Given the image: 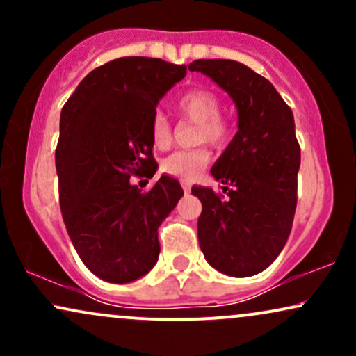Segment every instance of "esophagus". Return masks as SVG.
Returning a JSON list of instances; mask_svg holds the SVG:
<instances>
[{
	"label": "esophagus",
	"mask_w": 356,
	"mask_h": 356,
	"mask_svg": "<svg viewBox=\"0 0 356 356\" xmlns=\"http://www.w3.org/2000/svg\"><path fill=\"white\" fill-rule=\"evenodd\" d=\"M182 189H184V192H191V182L182 181Z\"/></svg>",
	"instance_id": "1"
}]
</instances>
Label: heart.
<instances>
[{
    "label": "heart",
    "mask_w": 356,
    "mask_h": 356,
    "mask_svg": "<svg viewBox=\"0 0 356 356\" xmlns=\"http://www.w3.org/2000/svg\"><path fill=\"white\" fill-rule=\"evenodd\" d=\"M179 115L186 120L199 124L197 142H207L214 147H224L231 140L232 129L229 122L220 117V104L219 97L209 90H192L182 95L177 100ZM150 137H152L154 145L157 149H165L172 140V130L165 115L161 112L155 113L150 124ZM211 155L209 150L204 147L191 150H175L167 155L162 162V172L172 175L181 181H191L202 167L207 165Z\"/></svg>",
    "instance_id": "1"
}]
</instances>
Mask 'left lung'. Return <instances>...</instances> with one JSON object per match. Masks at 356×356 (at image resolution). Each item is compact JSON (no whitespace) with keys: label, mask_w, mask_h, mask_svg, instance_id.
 I'll use <instances>...</instances> for the list:
<instances>
[{"label":"left lung","mask_w":356,"mask_h":356,"mask_svg":"<svg viewBox=\"0 0 356 356\" xmlns=\"http://www.w3.org/2000/svg\"><path fill=\"white\" fill-rule=\"evenodd\" d=\"M189 70L226 90L239 117L238 132L211 169L216 181L232 186L227 199L192 187L202 202L199 246L219 273L257 275L283 251L295 218L301 150L293 112L271 81L239 61L195 60Z\"/></svg>","instance_id":"left-lung-1"}]
</instances>
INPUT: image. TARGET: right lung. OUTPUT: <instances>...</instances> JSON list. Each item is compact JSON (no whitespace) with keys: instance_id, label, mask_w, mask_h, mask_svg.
<instances>
[{"instance_id":"1","label":"right lung","mask_w":356,"mask_h":356,"mask_svg":"<svg viewBox=\"0 0 356 356\" xmlns=\"http://www.w3.org/2000/svg\"><path fill=\"white\" fill-rule=\"evenodd\" d=\"M186 73V65L124 56L90 72L61 108V216L85 266L108 283H130L155 266L159 226L184 195L169 175L147 192L130 175L154 177L155 107Z\"/></svg>"}]
</instances>
